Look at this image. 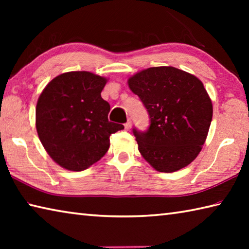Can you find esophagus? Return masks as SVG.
I'll list each match as a JSON object with an SVG mask.
<instances>
[{"label": "esophagus", "instance_id": "obj_1", "mask_svg": "<svg viewBox=\"0 0 249 249\" xmlns=\"http://www.w3.org/2000/svg\"><path fill=\"white\" fill-rule=\"evenodd\" d=\"M124 127L126 130H129L130 128H132V121L128 120L127 122H126V123L124 124Z\"/></svg>", "mask_w": 249, "mask_h": 249}]
</instances>
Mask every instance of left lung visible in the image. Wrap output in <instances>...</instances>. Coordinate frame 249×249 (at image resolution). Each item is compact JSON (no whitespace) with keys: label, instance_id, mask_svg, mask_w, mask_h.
Returning <instances> with one entry per match:
<instances>
[{"label":"left lung","instance_id":"left-lung-1","mask_svg":"<svg viewBox=\"0 0 249 249\" xmlns=\"http://www.w3.org/2000/svg\"><path fill=\"white\" fill-rule=\"evenodd\" d=\"M127 83L150 117L147 132L133 130L141 155L159 172L190 165L204 145L213 115L212 101L201 80L162 66L130 75Z\"/></svg>","mask_w":249,"mask_h":249}]
</instances>
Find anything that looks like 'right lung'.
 <instances>
[{
    "mask_svg": "<svg viewBox=\"0 0 249 249\" xmlns=\"http://www.w3.org/2000/svg\"><path fill=\"white\" fill-rule=\"evenodd\" d=\"M107 78L70 71L53 78L36 105V129L54 162L82 171L107 154L109 136L124 128L108 122L109 104L101 96Z\"/></svg>",
    "mask_w": 249,
    "mask_h": 249,
    "instance_id": "1",
    "label": "right lung"
}]
</instances>
